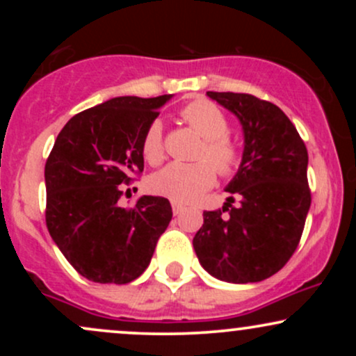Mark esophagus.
Wrapping results in <instances>:
<instances>
[{"label":"esophagus","mask_w":356,"mask_h":356,"mask_svg":"<svg viewBox=\"0 0 356 356\" xmlns=\"http://www.w3.org/2000/svg\"><path fill=\"white\" fill-rule=\"evenodd\" d=\"M184 209H186V207H184L182 204H179V202H172V212H174V216L182 214Z\"/></svg>","instance_id":"1"}]
</instances>
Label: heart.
<instances>
[{
	"mask_svg": "<svg viewBox=\"0 0 356 356\" xmlns=\"http://www.w3.org/2000/svg\"><path fill=\"white\" fill-rule=\"evenodd\" d=\"M181 115L204 138L197 157L207 159L210 162H172L152 175L150 187L154 192L175 202H189L214 184V169L224 175L234 172L239 165L241 152L238 145L227 137L229 122L216 104L209 100H194L182 108ZM142 154L145 161L154 165L164 159L161 120H154L147 127L142 140ZM212 165L215 167L212 168Z\"/></svg>",
	"mask_w": 356,
	"mask_h": 356,
	"instance_id": "1",
	"label": "heart"
}]
</instances>
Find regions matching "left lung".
Masks as SVG:
<instances>
[{"mask_svg":"<svg viewBox=\"0 0 356 356\" xmlns=\"http://www.w3.org/2000/svg\"><path fill=\"white\" fill-rule=\"evenodd\" d=\"M238 117L244 149L226 191L222 211L204 212L194 236L195 254L211 276L234 284L257 283L288 263L300 243L312 206L308 150L280 107L248 93L207 92ZM228 211L227 215L223 212Z\"/></svg>","mask_w":356,"mask_h":356,"instance_id":"8db88e82","label":"left lung"}]
</instances>
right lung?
<instances>
[{"label": "right lung", "instance_id": "obj_1", "mask_svg": "<svg viewBox=\"0 0 356 356\" xmlns=\"http://www.w3.org/2000/svg\"><path fill=\"white\" fill-rule=\"evenodd\" d=\"M170 99L115 97L76 113L56 137L44 165L47 227L68 263L93 283L137 280L172 219L165 197L118 206L122 184L144 170L147 127Z\"/></svg>", "mask_w": 356, "mask_h": 356}]
</instances>
